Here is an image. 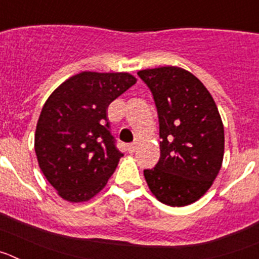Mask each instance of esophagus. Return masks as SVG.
I'll use <instances>...</instances> for the list:
<instances>
[{
  "label": "esophagus",
  "mask_w": 259,
  "mask_h": 259,
  "mask_svg": "<svg viewBox=\"0 0 259 259\" xmlns=\"http://www.w3.org/2000/svg\"><path fill=\"white\" fill-rule=\"evenodd\" d=\"M127 148H128V152H130V153H134L135 150L137 149V145H136V144H130V145H128Z\"/></svg>",
  "instance_id": "esophagus-1"
}]
</instances>
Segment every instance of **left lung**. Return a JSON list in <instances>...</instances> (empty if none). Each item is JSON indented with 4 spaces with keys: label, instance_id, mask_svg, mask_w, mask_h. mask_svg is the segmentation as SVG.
<instances>
[{
    "label": "left lung",
    "instance_id": "8db88e82",
    "mask_svg": "<svg viewBox=\"0 0 259 259\" xmlns=\"http://www.w3.org/2000/svg\"><path fill=\"white\" fill-rule=\"evenodd\" d=\"M137 75L149 87L159 119V161L144 170L150 192L168 206L200 200L218 176L224 127L206 87L176 66L146 68Z\"/></svg>",
    "mask_w": 259,
    "mask_h": 259
}]
</instances>
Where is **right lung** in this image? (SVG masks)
<instances>
[{
  "label": "right lung",
  "mask_w": 259,
  "mask_h": 259,
  "mask_svg": "<svg viewBox=\"0 0 259 259\" xmlns=\"http://www.w3.org/2000/svg\"><path fill=\"white\" fill-rule=\"evenodd\" d=\"M136 81L128 72L83 71L54 89L42 106L36 125V157L65 201H89L115 171L123 154L110 132L107 107Z\"/></svg>",
  "instance_id": "1"
}]
</instances>
